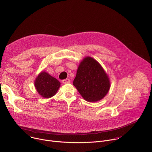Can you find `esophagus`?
I'll return each mask as SVG.
<instances>
[{"mask_svg":"<svg viewBox=\"0 0 152 152\" xmlns=\"http://www.w3.org/2000/svg\"><path fill=\"white\" fill-rule=\"evenodd\" d=\"M62 82L64 84H66V83H69L70 82V80L69 79H64L62 80Z\"/></svg>","mask_w":152,"mask_h":152,"instance_id":"34e87169","label":"esophagus"}]
</instances>
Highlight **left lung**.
I'll return each mask as SVG.
<instances>
[{
	"instance_id": "1",
	"label": "left lung",
	"mask_w": 152,
	"mask_h": 152,
	"mask_svg": "<svg viewBox=\"0 0 152 152\" xmlns=\"http://www.w3.org/2000/svg\"><path fill=\"white\" fill-rule=\"evenodd\" d=\"M73 85L89 102L102 99L110 88L107 75L99 63L91 57L85 58L79 64Z\"/></svg>"
}]
</instances>
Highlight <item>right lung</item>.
<instances>
[{"label": "right lung", "mask_w": 152, "mask_h": 152, "mask_svg": "<svg viewBox=\"0 0 152 152\" xmlns=\"http://www.w3.org/2000/svg\"><path fill=\"white\" fill-rule=\"evenodd\" d=\"M60 84L56 79L45 72L41 73L35 81L37 91L44 98L53 96L59 89Z\"/></svg>", "instance_id": "1"}]
</instances>
